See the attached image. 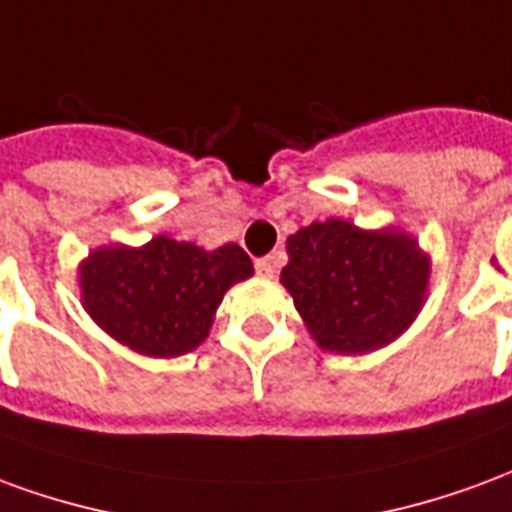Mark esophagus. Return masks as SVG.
<instances>
[{
	"instance_id": "esophagus-1",
	"label": "esophagus",
	"mask_w": 512,
	"mask_h": 512,
	"mask_svg": "<svg viewBox=\"0 0 512 512\" xmlns=\"http://www.w3.org/2000/svg\"><path fill=\"white\" fill-rule=\"evenodd\" d=\"M255 268H257V274H260V277L271 279L274 274H277V257H274V255L260 257V260L255 263Z\"/></svg>"
}]
</instances>
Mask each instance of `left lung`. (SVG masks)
Masks as SVG:
<instances>
[{
  "label": "left lung",
  "instance_id": "left-lung-1",
  "mask_svg": "<svg viewBox=\"0 0 512 512\" xmlns=\"http://www.w3.org/2000/svg\"><path fill=\"white\" fill-rule=\"evenodd\" d=\"M285 285L321 351L362 356L395 343L425 307L430 255L400 227L348 219L299 227L285 241Z\"/></svg>",
  "mask_w": 512,
  "mask_h": 512
}]
</instances>
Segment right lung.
<instances>
[{
    "instance_id": "obj_1",
    "label": "right lung",
    "mask_w": 512,
    "mask_h": 512,
    "mask_svg": "<svg viewBox=\"0 0 512 512\" xmlns=\"http://www.w3.org/2000/svg\"><path fill=\"white\" fill-rule=\"evenodd\" d=\"M255 274L238 244L216 249L156 235L106 244L76 268L84 312L112 340L150 359H175L211 334L224 293Z\"/></svg>"
}]
</instances>
